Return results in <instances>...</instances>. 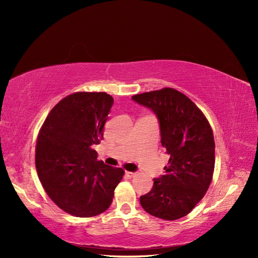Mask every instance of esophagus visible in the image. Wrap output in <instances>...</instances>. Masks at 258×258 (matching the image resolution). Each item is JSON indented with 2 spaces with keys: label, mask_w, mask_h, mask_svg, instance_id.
Returning <instances> with one entry per match:
<instances>
[{
  "label": "esophagus",
  "mask_w": 258,
  "mask_h": 258,
  "mask_svg": "<svg viewBox=\"0 0 258 258\" xmlns=\"http://www.w3.org/2000/svg\"><path fill=\"white\" fill-rule=\"evenodd\" d=\"M126 175H127L128 177H135V176L137 175V173H135V172H130V171H127V172H126Z\"/></svg>",
  "instance_id": "1"
}]
</instances>
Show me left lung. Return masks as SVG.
I'll return each instance as SVG.
<instances>
[{
	"instance_id": "left-lung-1",
	"label": "left lung",
	"mask_w": 258,
	"mask_h": 258,
	"mask_svg": "<svg viewBox=\"0 0 258 258\" xmlns=\"http://www.w3.org/2000/svg\"><path fill=\"white\" fill-rule=\"evenodd\" d=\"M131 99L157 117L160 142L170 156L166 173L154 178L152 190L140 197V202L151 215L177 220L197 206L212 181L215 163L212 129L197 105L175 89L144 92Z\"/></svg>"
}]
</instances>
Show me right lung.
I'll use <instances>...</instances> for the list:
<instances>
[{"label": "right lung", "mask_w": 258, "mask_h": 258, "mask_svg": "<svg viewBox=\"0 0 258 258\" xmlns=\"http://www.w3.org/2000/svg\"><path fill=\"white\" fill-rule=\"evenodd\" d=\"M114 99L105 92H75L53 106L38 134L35 166L49 198L77 217L111 206L123 170L97 159Z\"/></svg>", "instance_id": "obj_1"}]
</instances>
